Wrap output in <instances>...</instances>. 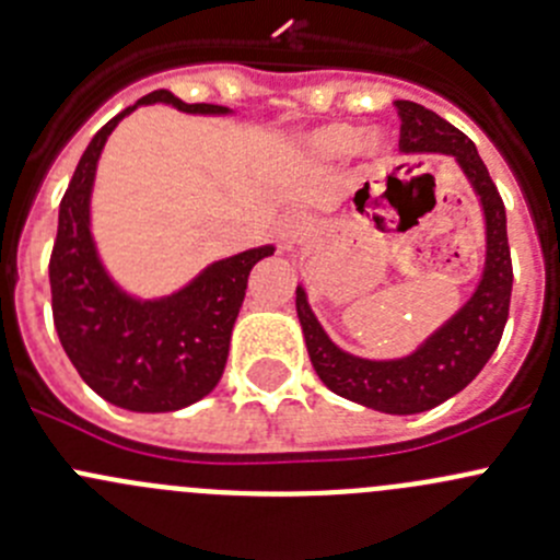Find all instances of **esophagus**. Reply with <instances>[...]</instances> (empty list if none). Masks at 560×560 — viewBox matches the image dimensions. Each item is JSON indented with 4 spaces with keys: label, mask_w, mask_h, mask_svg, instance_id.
<instances>
[{
    "label": "esophagus",
    "mask_w": 560,
    "mask_h": 560,
    "mask_svg": "<svg viewBox=\"0 0 560 560\" xmlns=\"http://www.w3.org/2000/svg\"><path fill=\"white\" fill-rule=\"evenodd\" d=\"M276 235H279V244L284 252H295V248L303 244V238L308 235L306 217H303V213H287V217L279 222Z\"/></svg>",
    "instance_id": "esophagus-1"
}]
</instances>
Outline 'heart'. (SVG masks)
I'll return each instance as SVG.
<instances>
[{
    "label": "heart",
    "mask_w": 560,
    "mask_h": 560,
    "mask_svg": "<svg viewBox=\"0 0 560 560\" xmlns=\"http://www.w3.org/2000/svg\"><path fill=\"white\" fill-rule=\"evenodd\" d=\"M358 151L369 167H382L389 160L387 135L380 129L365 132L358 124H327L306 138V154L316 162H341Z\"/></svg>",
    "instance_id": "obj_1"
}]
</instances>
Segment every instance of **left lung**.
<instances>
[{
	"label": "left lung",
	"instance_id": "8db88e82",
	"mask_svg": "<svg viewBox=\"0 0 560 560\" xmlns=\"http://www.w3.org/2000/svg\"><path fill=\"white\" fill-rule=\"evenodd\" d=\"M400 151L409 156L442 154L455 160L477 195L485 222V268L477 290L439 325L415 352L393 360H371L338 347L308 306L303 284L295 290V308L306 338L308 358L322 385L341 398L385 415H420L460 393L485 369L495 352L510 316L512 259L506 241V211L477 145L428 107L398 100ZM382 197H387V191ZM371 200L369 184L354 195V206H380ZM382 224V217H374Z\"/></svg>",
	"mask_w": 560,
	"mask_h": 560
}]
</instances>
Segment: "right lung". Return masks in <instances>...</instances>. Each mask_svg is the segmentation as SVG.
<instances>
[{"instance_id": "obj_1", "label": "right lung", "mask_w": 560, "mask_h": 560, "mask_svg": "<svg viewBox=\"0 0 560 560\" xmlns=\"http://www.w3.org/2000/svg\"><path fill=\"white\" fill-rule=\"evenodd\" d=\"M156 103L189 116H233L224 105L180 103L160 89L110 118L86 145L67 186L50 254L54 325L67 358L100 398L143 415L186 409L219 385L248 273L276 252L265 244L217 259L160 298H138L113 279L92 233L94 178L118 121Z\"/></svg>"}]
</instances>
